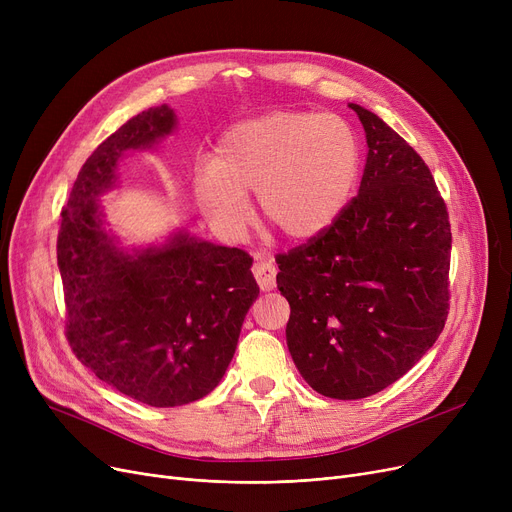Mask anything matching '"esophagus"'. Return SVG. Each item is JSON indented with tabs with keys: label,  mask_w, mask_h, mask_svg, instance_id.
Returning a JSON list of instances; mask_svg holds the SVG:
<instances>
[{
	"label": "esophagus",
	"mask_w": 512,
	"mask_h": 512,
	"mask_svg": "<svg viewBox=\"0 0 512 512\" xmlns=\"http://www.w3.org/2000/svg\"><path fill=\"white\" fill-rule=\"evenodd\" d=\"M276 272L278 270H276L274 261L263 259V261H257L253 265V276H255V280H257V284L263 292H270V290L276 288Z\"/></svg>",
	"instance_id": "1"
}]
</instances>
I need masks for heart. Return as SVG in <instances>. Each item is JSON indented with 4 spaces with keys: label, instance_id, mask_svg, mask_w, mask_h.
<instances>
[{
    "label": "heart",
    "instance_id": "1",
    "mask_svg": "<svg viewBox=\"0 0 512 512\" xmlns=\"http://www.w3.org/2000/svg\"><path fill=\"white\" fill-rule=\"evenodd\" d=\"M361 170L357 132L336 114L278 110L230 126L209 168L193 174V197L207 224L236 238L247 228L249 201L290 238L328 230L351 199Z\"/></svg>",
    "mask_w": 512,
    "mask_h": 512
}]
</instances>
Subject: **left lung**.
<instances>
[{
	"instance_id": "1",
	"label": "left lung",
	"mask_w": 512,
	"mask_h": 512,
	"mask_svg": "<svg viewBox=\"0 0 512 512\" xmlns=\"http://www.w3.org/2000/svg\"><path fill=\"white\" fill-rule=\"evenodd\" d=\"M348 105L367 139L359 195L326 232L276 257V282L303 380L328 398L359 400L402 378L438 340L452 234L417 151L380 116Z\"/></svg>"
}]
</instances>
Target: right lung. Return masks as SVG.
<instances>
[{"mask_svg": "<svg viewBox=\"0 0 512 512\" xmlns=\"http://www.w3.org/2000/svg\"><path fill=\"white\" fill-rule=\"evenodd\" d=\"M176 124L164 103L107 137L80 168L58 234L76 359L149 407L188 405L222 382L259 294L245 251L182 228L147 247H124L105 220L101 197L118 182V161L155 149Z\"/></svg>", "mask_w": 512, "mask_h": 512, "instance_id": "add662e5", "label": "right lung"}]
</instances>
